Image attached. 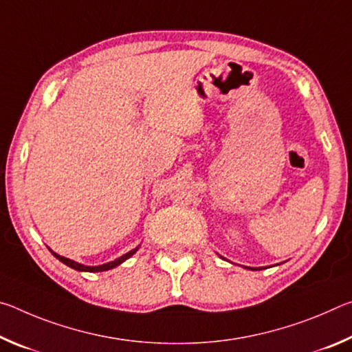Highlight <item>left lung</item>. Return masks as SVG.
<instances>
[{"label": "left lung", "mask_w": 352, "mask_h": 352, "mask_svg": "<svg viewBox=\"0 0 352 352\" xmlns=\"http://www.w3.org/2000/svg\"><path fill=\"white\" fill-rule=\"evenodd\" d=\"M220 258H222V256H220ZM222 259H225V258H222ZM245 269H248V270H261V269H253V267H245Z\"/></svg>", "instance_id": "8db88e82"}]
</instances>
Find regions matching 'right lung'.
<instances>
[{
  "label": "right lung",
  "mask_w": 352,
  "mask_h": 352,
  "mask_svg": "<svg viewBox=\"0 0 352 352\" xmlns=\"http://www.w3.org/2000/svg\"><path fill=\"white\" fill-rule=\"evenodd\" d=\"M138 248H140V245L136 247V248H133V250H130L129 253L119 256L118 259L111 261V262H107V264H102V265H83V264H79V262H76V261H73V259H68V258H65V256L57 254L56 252H52L51 248H50V252H51L52 254H54L58 261L63 262L65 265L71 267V269H74V270H77V272H91V273H96V272H107V270H110V269H115V267H118V265H121L124 261H127L129 258H132V256H133L136 252H138Z\"/></svg>",
  "instance_id": "1"
}]
</instances>
